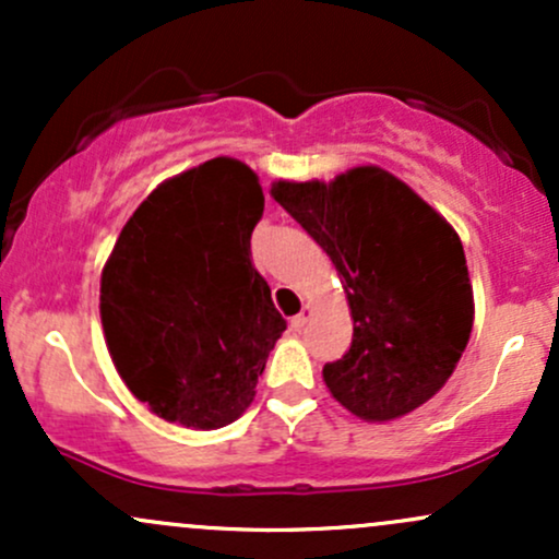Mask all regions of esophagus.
<instances>
[{"mask_svg": "<svg viewBox=\"0 0 559 559\" xmlns=\"http://www.w3.org/2000/svg\"><path fill=\"white\" fill-rule=\"evenodd\" d=\"M310 318H312V307H305V310H301L297 318H292V329L301 331L307 323H310Z\"/></svg>", "mask_w": 559, "mask_h": 559, "instance_id": "esophagus-1", "label": "esophagus"}]
</instances>
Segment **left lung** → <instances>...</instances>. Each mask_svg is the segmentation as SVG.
<instances>
[{
  "label": "left lung",
  "mask_w": 559,
  "mask_h": 559,
  "mask_svg": "<svg viewBox=\"0 0 559 559\" xmlns=\"http://www.w3.org/2000/svg\"><path fill=\"white\" fill-rule=\"evenodd\" d=\"M271 194L336 265L352 346L323 368L342 407L389 423L449 381L473 331V286L457 230L378 165L333 181H275Z\"/></svg>",
  "instance_id": "1"
}]
</instances>
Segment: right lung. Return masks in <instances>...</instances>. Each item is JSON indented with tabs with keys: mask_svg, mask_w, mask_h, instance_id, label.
<instances>
[{
	"mask_svg": "<svg viewBox=\"0 0 559 559\" xmlns=\"http://www.w3.org/2000/svg\"><path fill=\"white\" fill-rule=\"evenodd\" d=\"M265 210L258 173L215 157L178 173L128 217L102 267L99 316L115 370L157 418L234 423L286 331L249 260Z\"/></svg>",
	"mask_w": 559,
	"mask_h": 559,
	"instance_id": "1",
	"label": "right lung"
}]
</instances>
